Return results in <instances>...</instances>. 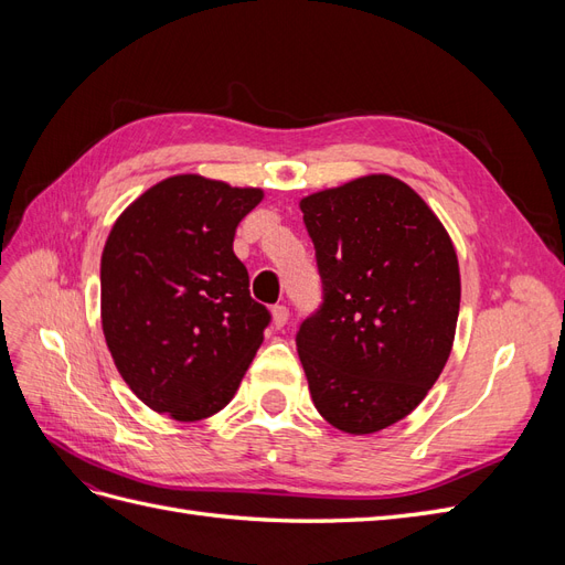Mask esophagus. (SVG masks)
I'll list each match as a JSON object with an SVG mask.
<instances>
[{"instance_id":"1","label":"esophagus","mask_w":565,"mask_h":565,"mask_svg":"<svg viewBox=\"0 0 565 565\" xmlns=\"http://www.w3.org/2000/svg\"><path fill=\"white\" fill-rule=\"evenodd\" d=\"M270 316H273V324H276V330H282L287 320H289V311L287 306H273L270 309Z\"/></svg>"}]
</instances>
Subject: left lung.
Returning <instances> with one entry per match:
<instances>
[{
    "instance_id": "8db88e82",
    "label": "left lung",
    "mask_w": 565,
    "mask_h": 565,
    "mask_svg": "<svg viewBox=\"0 0 565 565\" xmlns=\"http://www.w3.org/2000/svg\"><path fill=\"white\" fill-rule=\"evenodd\" d=\"M324 301L297 351L318 413L367 436L401 422L446 367L459 264L446 226L396 177L367 174L301 198Z\"/></svg>"
}]
</instances>
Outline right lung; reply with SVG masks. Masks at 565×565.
<instances>
[{
  "instance_id": "right-lung-1",
  "label": "right lung",
  "mask_w": 565,
  "mask_h": 565,
  "mask_svg": "<svg viewBox=\"0 0 565 565\" xmlns=\"http://www.w3.org/2000/svg\"><path fill=\"white\" fill-rule=\"evenodd\" d=\"M264 200L200 174L156 183L117 216L100 256V324L127 386L156 413L224 409L270 316L249 297L235 228Z\"/></svg>"
}]
</instances>
